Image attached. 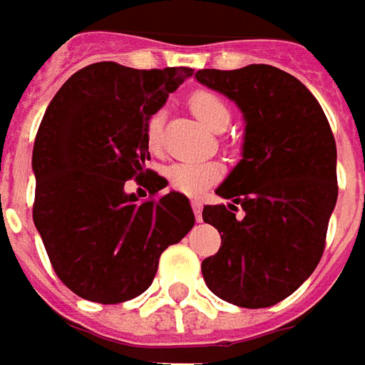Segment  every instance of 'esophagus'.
Listing matches in <instances>:
<instances>
[{"label": "esophagus", "instance_id": "1", "mask_svg": "<svg viewBox=\"0 0 365 365\" xmlns=\"http://www.w3.org/2000/svg\"><path fill=\"white\" fill-rule=\"evenodd\" d=\"M190 207H192V211H195V215H197V221H201V213H203V203H201L199 199H195V201H190Z\"/></svg>", "mask_w": 365, "mask_h": 365}]
</instances>
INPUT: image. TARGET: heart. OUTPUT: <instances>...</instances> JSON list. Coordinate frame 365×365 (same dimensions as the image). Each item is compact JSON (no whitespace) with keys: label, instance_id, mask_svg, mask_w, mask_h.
<instances>
[{"label":"heart","instance_id":"1","mask_svg":"<svg viewBox=\"0 0 365 365\" xmlns=\"http://www.w3.org/2000/svg\"><path fill=\"white\" fill-rule=\"evenodd\" d=\"M189 106L192 113L197 115V120L205 123L209 130L217 132L221 125H227L230 121V109L225 106V101L219 97L217 93L195 91L190 95ZM146 146L152 154H160L162 152V115L154 113L146 121ZM166 178L170 182V187L182 195L189 197H199L201 192L209 189L211 185H215L219 178L223 176V166L215 160H178L173 162L166 168Z\"/></svg>","mask_w":365,"mask_h":365}]
</instances>
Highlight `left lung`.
Here are the masks:
<instances>
[{
    "label": "left lung",
    "mask_w": 365,
    "mask_h": 365,
    "mask_svg": "<svg viewBox=\"0 0 365 365\" xmlns=\"http://www.w3.org/2000/svg\"><path fill=\"white\" fill-rule=\"evenodd\" d=\"M195 77L223 93L245 121L242 160L205 205L203 221L221 233L201 270L219 299L264 309L290 297L313 274L337 203L335 138L313 93L270 64L203 68ZM242 206L244 218H235Z\"/></svg>",
    "instance_id": "8db88e82"
}]
</instances>
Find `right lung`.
<instances>
[{
  "mask_svg": "<svg viewBox=\"0 0 365 365\" xmlns=\"http://www.w3.org/2000/svg\"><path fill=\"white\" fill-rule=\"evenodd\" d=\"M192 75L187 66L138 71L95 63L50 101L32 152L34 225L56 276L81 299L118 304L154 280L160 254L178 244L195 215L189 199L148 170L146 121ZM150 192L140 204L125 182Z\"/></svg>",
  "mask_w": 365,
  "mask_h": 365,
  "instance_id": "1",
  "label": "right lung"
}]
</instances>
